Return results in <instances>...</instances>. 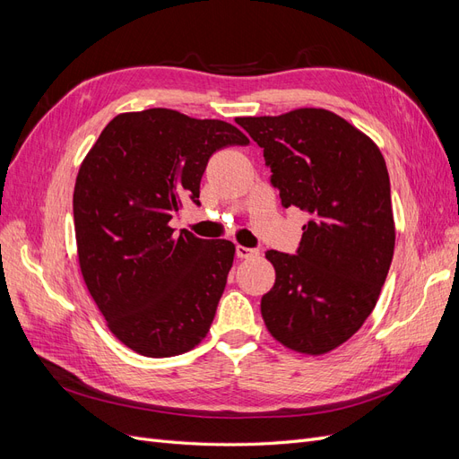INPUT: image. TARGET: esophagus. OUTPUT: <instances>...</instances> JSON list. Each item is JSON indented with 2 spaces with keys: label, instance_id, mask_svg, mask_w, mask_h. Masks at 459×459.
Returning <instances> with one entry per match:
<instances>
[{
  "label": "esophagus",
  "instance_id": "1",
  "mask_svg": "<svg viewBox=\"0 0 459 459\" xmlns=\"http://www.w3.org/2000/svg\"><path fill=\"white\" fill-rule=\"evenodd\" d=\"M235 253H238L239 258H255V256L260 255L258 248H248V247H243V245H238Z\"/></svg>",
  "mask_w": 459,
  "mask_h": 459
}]
</instances>
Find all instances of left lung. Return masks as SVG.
I'll use <instances>...</instances> for the list:
<instances>
[{"instance_id": "8db88e82", "label": "left lung", "mask_w": 459, "mask_h": 459, "mask_svg": "<svg viewBox=\"0 0 459 459\" xmlns=\"http://www.w3.org/2000/svg\"><path fill=\"white\" fill-rule=\"evenodd\" d=\"M264 149L285 208L310 214L297 255L268 251L275 283L260 312L287 349L322 356L377 304L394 253L391 182L371 137L325 108L238 118Z\"/></svg>"}]
</instances>
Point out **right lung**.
Returning <instances> with one entry per match:
<instances>
[{
	"mask_svg": "<svg viewBox=\"0 0 459 459\" xmlns=\"http://www.w3.org/2000/svg\"><path fill=\"white\" fill-rule=\"evenodd\" d=\"M247 143L230 122L147 108L115 117L82 160L73 201L82 277L134 352L184 354L211 329L235 245L176 235L169 221L184 197L199 204L208 159Z\"/></svg>",
	"mask_w": 459,
	"mask_h": 459,
	"instance_id": "add662e5",
	"label": "right lung"
}]
</instances>
